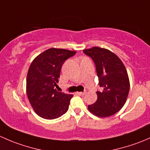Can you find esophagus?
Listing matches in <instances>:
<instances>
[{"label":"esophagus","instance_id":"1","mask_svg":"<svg viewBox=\"0 0 150 150\" xmlns=\"http://www.w3.org/2000/svg\"><path fill=\"white\" fill-rule=\"evenodd\" d=\"M85 93H86L85 92H76L77 95H81V96H83V95H85Z\"/></svg>","mask_w":150,"mask_h":150}]
</instances>
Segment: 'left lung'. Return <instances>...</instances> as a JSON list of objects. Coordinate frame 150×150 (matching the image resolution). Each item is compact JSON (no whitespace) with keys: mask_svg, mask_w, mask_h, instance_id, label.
I'll return each mask as SVG.
<instances>
[{"mask_svg":"<svg viewBox=\"0 0 150 150\" xmlns=\"http://www.w3.org/2000/svg\"><path fill=\"white\" fill-rule=\"evenodd\" d=\"M96 66L99 85L98 100L88 105L91 113L101 118L114 115L126 103L130 88L129 76L121 60L110 50L99 47L83 50Z\"/></svg>","mask_w":150,"mask_h":150,"instance_id":"8db88e82","label":"left lung"}]
</instances>
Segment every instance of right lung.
Returning a JSON list of instances; mask_svg holds the SVG:
<instances>
[{
	"label": "right lung",
	"instance_id": "obj_1",
	"mask_svg": "<svg viewBox=\"0 0 150 150\" xmlns=\"http://www.w3.org/2000/svg\"><path fill=\"white\" fill-rule=\"evenodd\" d=\"M76 51L47 49L31 64L27 76V94L35 112L45 119H55L67 112L73 95L56 91L62 65Z\"/></svg>",
	"mask_w": 150,
	"mask_h": 150
}]
</instances>
